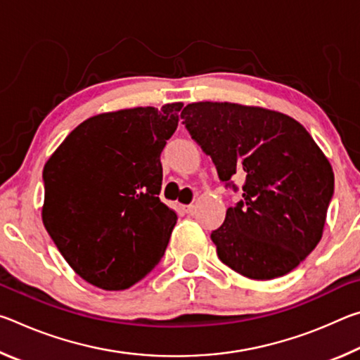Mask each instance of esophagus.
<instances>
[{
  "instance_id": "esophagus-1",
  "label": "esophagus",
  "mask_w": 360,
  "mask_h": 360,
  "mask_svg": "<svg viewBox=\"0 0 360 360\" xmlns=\"http://www.w3.org/2000/svg\"><path fill=\"white\" fill-rule=\"evenodd\" d=\"M181 208H182V211L186 212V214H192L193 210H195V206L193 205H182Z\"/></svg>"
}]
</instances>
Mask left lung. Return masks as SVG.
I'll list each match as a JSON object with an SVG mask.
<instances>
[{"label": "left lung", "instance_id": "8db88e82", "mask_svg": "<svg viewBox=\"0 0 360 360\" xmlns=\"http://www.w3.org/2000/svg\"><path fill=\"white\" fill-rule=\"evenodd\" d=\"M182 124L219 178L245 179L243 200L211 233L225 265L251 279L288 275L318 246L333 195V169L290 115L238 103L198 101Z\"/></svg>", "mask_w": 360, "mask_h": 360}]
</instances>
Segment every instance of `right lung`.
<instances>
[{"instance_id": "obj_1", "label": "right lung", "mask_w": 360, "mask_h": 360, "mask_svg": "<svg viewBox=\"0 0 360 360\" xmlns=\"http://www.w3.org/2000/svg\"><path fill=\"white\" fill-rule=\"evenodd\" d=\"M182 106L96 114L46 162L42 224L68 265L95 288H130L165 252L178 216L158 198L160 154Z\"/></svg>"}]
</instances>
